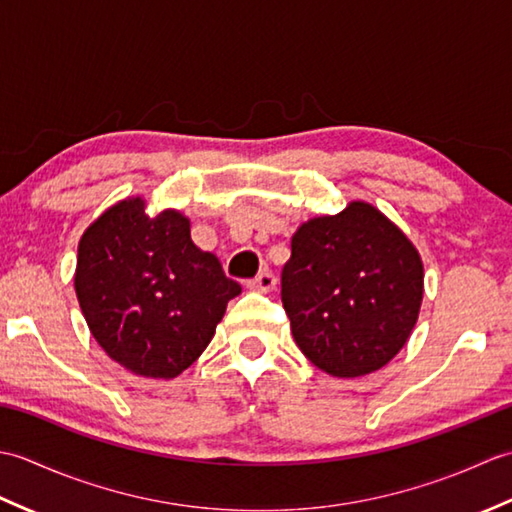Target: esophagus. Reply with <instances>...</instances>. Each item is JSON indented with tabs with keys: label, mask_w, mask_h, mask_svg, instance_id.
<instances>
[{
	"label": "esophagus",
	"mask_w": 512,
	"mask_h": 512,
	"mask_svg": "<svg viewBox=\"0 0 512 512\" xmlns=\"http://www.w3.org/2000/svg\"><path fill=\"white\" fill-rule=\"evenodd\" d=\"M248 290H255V292H270L277 286V277L270 273V270H264V273H259L255 279L248 281Z\"/></svg>",
	"instance_id": "obj_1"
}]
</instances>
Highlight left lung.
<instances>
[{
    "label": "left lung",
    "instance_id": "left-lung-1",
    "mask_svg": "<svg viewBox=\"0 0 512 512\" xmlns=\"http://www.w3.org/2000/svg\"><path fill=\"white\" fill-rule=\"evenodd\" d=\"M281 270L299 350L336 378L385 367L418 321L424 270L407 235L367 202L303 222Z\"/></svg>",
    "mask_w": 512,
    "mask_h": 512
}]
</instances>
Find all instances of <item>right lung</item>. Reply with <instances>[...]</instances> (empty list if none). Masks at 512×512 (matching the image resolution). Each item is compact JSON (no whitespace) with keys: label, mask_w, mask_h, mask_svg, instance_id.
<instances>
[{"label":"right lung","mask_w":512,"mask_h":512,"mask_svg":"<svg viewBox=\"0 0 512 512\" xmlns=\"http://www.w3.org/2000/svg\"><path fill=\"white\" fill-rule=\"evenodd\" d=\"M145 206L121 200L85 228L74 290L112 361L169 380L198 361L242 286L191 242L189 217L176 209L149 217Z\"/></svg>","instance_id":"right-lung-1"}]
</instances>
